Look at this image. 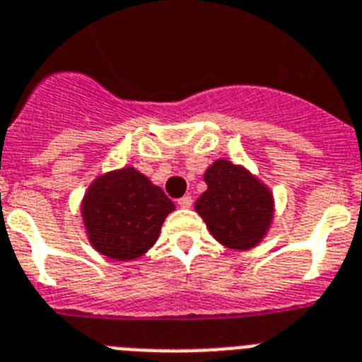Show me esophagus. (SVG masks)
Returning a JSON list of instances; mask_svg holds the SVG:
<instances>
[{
  "label": "esophagus",
  "mask_w": 362,
  "mask_h": 362,
  "mask_svg": "<svg viewBox=\"0 0 362 362\" xmlns=\"http://www.w3.org/2000/svg\"><path fill=\"white\" fill-rule=\"evenodd\" d=\"M194 203V199L190 196H183V197H179L177 199V205L181 206V209H190Z\"/></svg>",
  "instance_id": "esophagus-1"
}]
</instances>
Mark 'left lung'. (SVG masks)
<instances>
[{
  "label": "left lung",
  "instance_id": "8db88e82",
  "mask_svg": "<svg viewBox=\"0 0 362 362\" xmlns=\"http://www.w3.org/2000/svg\"><path fill=\"white\" fill-rule=\"evenodd\" d=\"M206 190L196 211L212 236L228 249L247 251L269 230L274 203L269 188L243 166L219 159L205 172Z\"/></svg>",
  "mask_w": 362,
  "mask_h": 362
}]
</instances>
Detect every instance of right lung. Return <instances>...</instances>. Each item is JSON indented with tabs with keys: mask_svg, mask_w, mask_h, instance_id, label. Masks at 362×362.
I'll list each match as a JSON object with an SVG mask.
<instances>
[{
	"mask_svg": "<svg viewBox=\"0 0 362 362\" xmlns=\"http://www.w3.org/2000/svg\"><path fill=\"white\" fill-rule=\"evenodd\" d=\"M175 205L135 168L97 177L82 202L89 242L113 260H135L157 242L160 225Z\"/></svg>",
	"mask_w": 362,
	"mask_h": 362,
	"instance_id": "obj_1",
	"label": "right lung"
}]
</instances>
